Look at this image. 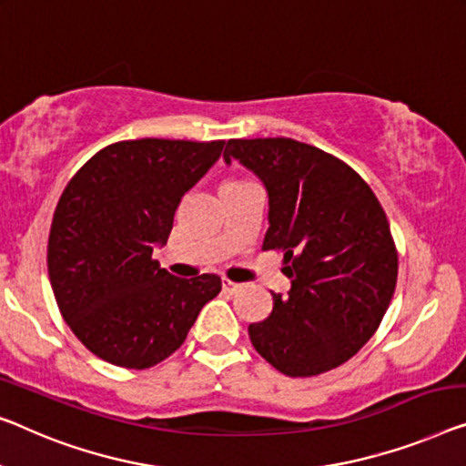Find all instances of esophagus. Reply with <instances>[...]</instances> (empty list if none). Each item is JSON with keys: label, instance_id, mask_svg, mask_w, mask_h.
<instances>
[{"label": "esophagus", "instance_id": "34e87169", "mask_svg": "<svg viewBox=\"0 0 466 466\" xmlns=\"http://www.w3.org/2000/svg\"><path fill=\"white\" fill-rule=\"evenodd\" d=\"M221 287H224V290H228V293H234V290L240 289V284L228 280V278H221Z\"/></svg>", "mask_w": 466, "mask_h": 466}]
</instances>
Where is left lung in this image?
Instances as JSON below:
<instances>
[{"instance_id":"left-lung-1","label":"left lung","mask_w":466,"mask_h":466,"mask_svg":"<svg viewBox=\"0 0 466 466\" xmlns=\"http://www.w3.org/2000/svg\"><path fill=\"white\" fill-rule=\"evenodd\" d=\"M232 158L269 194L263 251L282 253L287 299L272 293L266 320L248 324L257 353L287 377H316L362 350L398 282L387 215L360 173L290 137L228 140Z\"/></svg>"}]
</instances>
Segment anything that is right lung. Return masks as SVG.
Instances as JSON below:
<instances>
[{"label":"right lung","instance_id":"1","mask_svg":"<svg viewBox=\"0 0 466 466\" xmlns=\"http://www.w3.org/2000/svg\"><path fill=\"white\" fill-rule=\"evenodd\" d=\"M221 150L224 140L115 142L62 192L47 274L62 318L104 362L136 370L163 362L221 290L219 276L177 278L152 257L169 238L182 197Z\"/></svg>","mask_w":466,"mask_h":466}]
</instances>
